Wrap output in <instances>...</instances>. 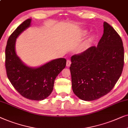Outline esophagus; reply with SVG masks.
I'll return each instance as SVG.
<instances>
[{
	"instance_id": "esophagus-1",
	"label": "esophagus",
	"mask_w": 128,
	"mask_h": 128,
	"mask_svg": "<svg viewBox=\"0 0 128 128\" xmlns=\"http://www.w3.org/2000/svg\"><path fill=\"white\" fill-rule=\"evenodd\" d=\"M71 61L70 60H67V63H66V66H67V67H70L71 65Z\"/></svg>"
}]
</instances>
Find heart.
I'll use <instances>...</instances> for the list:
<instances>
[{"label":"heart","mask_w":128,"mask_h":128,"mask_svg":"<svg viewBox=\"0 0 128 128\" xmlns=\"http://www.w3.org/2000/svg\"><path fill=\"white\" fill-rule=\"evenodd\" d=\"M86 32H84V33H83V34H86ZM92 40H93V37L92 36L91 37H90L89 39H88V42H92Z\"/></svg>","instance_id":"obj_1"}]
</instances>
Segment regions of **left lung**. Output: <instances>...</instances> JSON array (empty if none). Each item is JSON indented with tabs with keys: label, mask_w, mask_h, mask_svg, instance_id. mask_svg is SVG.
<instances>
[{
	"label": "left lung",
	"mask_w": 128,
	"mask_h": 128,
	"mask_svg": "<svg viewBox=\"0 0 128 128\" xmlns=\"http://www.w3.org/2000/svg\"><path fill=\"white\" fill-rule=\"evenodd\" d=\"M71 61L74 93L86 101L100 98L111 91L121 76L124 64L122 39L105 22L98 46L72 56Z\"/></svg>",
	"instance_id": "8db88e82"
}]
</instances>
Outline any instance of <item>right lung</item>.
I'll return each mask as SVG.
<instances>
[{
    "label": "right lung",
    "instance_id": "add662e5",
    "mask_svg": "<svg viewBox=\"0 0 128 128\" xmlns=\"http://www.w3.org/2000/svg\"><path fill=\"white\" fill-rule=\"evenodd\" d=\"M31 18L18 26L8 37L5 50V67L7 76L20 95L34 101H42L52 92L54 80L66 66L64 58L52 60L39 67H28L17 56L16 38L30 26Z\"/></svg>",
    "mask_w": 128,
    "mask_h": 128
}]
</instances>
